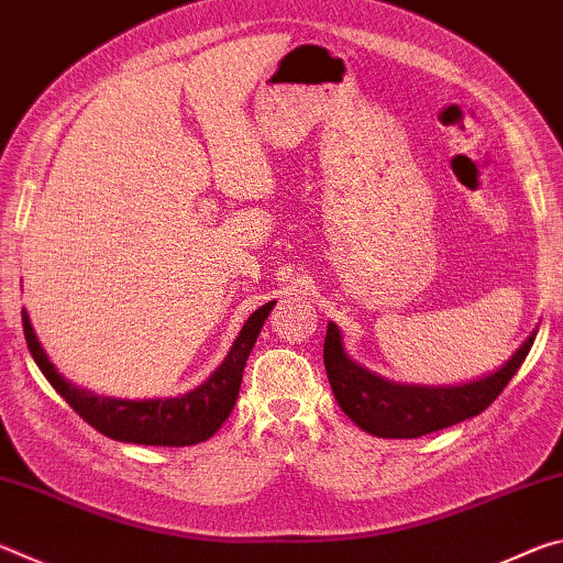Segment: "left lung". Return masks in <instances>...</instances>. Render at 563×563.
<instances>
[{"label":"left lung","instance_id":"1","mask_svg":"<svg viewBox=\"0 0 563 563\" xmlns=\"http://www.w3.org/2000/svg\"><path fill=\"white\" fill-rule=\"evenodd\" d=\"M533 338L537 335L527 338L507 365L494 375L456 387L395 385L367 373L345 355L340 330L332 322L328 325L322 357H325L328 379L338 405L352 422L377 437L415 440V437L444 430V427L460 424L464 419L484 412L517 375L533 345Z\"/></svg>","mask_w":563,"mask_h":563}]
</instances>
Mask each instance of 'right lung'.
<instances>
[{
	"instance_id": "add662e5",
	"label": "right lung",
	"mask_w": 563,
	"mask_h": 563,
	"mask_svg": "<svg viewBox=\"0 0 563 563\" xmlns=\"http://www.w3.org/2000/svg\"><path fill=\"white\" fill-rule=\"evenodd\" d=\"M273 305L275 300L265 302L263 308H258L247 318L241 335L235 338L231 352H228V357L203 385H198L188 395L174 399H139V402L136 399H103L91 393H84V389H76L56 373V367L46 357L40 340L34 335L32 322L26 318V310H22V325L26 347H30L44 377L69 402L76 415L87 419L93 430L111 437V440L131 444L188 446L213 437L218 427L231 415L238 399V389H241L245 360L251 355Z\"/></svg>"
}]
</instances>
